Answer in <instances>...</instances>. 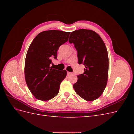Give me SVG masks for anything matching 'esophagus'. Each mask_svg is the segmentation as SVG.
I'll return each mask as SVG.
<instances>
[{
	"label": "esophagus",
	"instance_id": "obj_1",
	"mask_svg": "<svg viewBox=\"0 0 134 134\" xmlns=\"http://www.w3.org/2000/svg\"><path fill=\"white\" fill-rule=\"evenodd\" d=\"M67 74H68V75H70V74H71V72L68 71V72H67Z\"/></svg>",
	"mask_w": 134,
	"mask_h": 134
}]
</instances>
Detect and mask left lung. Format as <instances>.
Wrapping results in <instances>:
<instances>
[{"mask_svg": "<svg viewBox=\"0 0 134 134\" xmlns=\"http://www.w3.org/2000/svg\"><path fill=\"white\" fill-rule=\"evenodd\" d=\"M69 42L74 44L78 52L79 64H82L86 67L84 73L78 76V81L73 85L74 91L84 99L94 100L102 94L107 85V48L99 35L90 30L72 32Z\"/></svg>", "mask_w": 134, "mask_h": 134, "instance_id": "8db88e82", "label": "left lung"}]
</instances>
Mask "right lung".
<instances>
[{
  "mask_svg": "<svg viewBox=\"0 0 134 134\" xmlns=\"http://www.w3.org/2000/svg\"><path fill=\"white\" fill-rule=\"evenodd\" d=\"M70 34L59 30L43 31L36 36L28 48L25 60L26 82L38 100H49L58 94L67 72L54 69L50 64L52 59H57L59 48L68 41Z\"/></svg>",
  "mask_w": 134,
  "mask_h": 134,
  "instance_id": "obj_1",
  "label": "right lung"
}]
</instances>
